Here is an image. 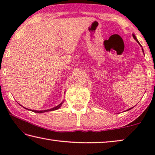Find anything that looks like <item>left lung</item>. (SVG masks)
Listing matches in <instances>:
<instances>
[{
    "label": "left lung",
    "instance_id": "left-lung-1",
    "mask_svg": "<svg viewBox=\"0 0 155 155\" xmlns=\"http://www.w3.org/2000/svg\"><path fill=\"white\" fill-rule=\"evenodd\" d=\"M133 38H134L135 39V40H136V41H137V43L139 44H140V45L141 46V44H140V42H139V41L137 40V38H136V37H135V35H134V34H133ZM142 50H143V48H142ZM133 109V107H131V108H130V109H128V110H127V111H128V110H130V109Z\"/></svg>",
    "mask_w": 155,
    "mask_h": 155
}]
</instances>
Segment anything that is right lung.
Returning a JSON list of instances; mask_svg holds the SVG:
<instances>
[{
	"mask_svg": "<svg viewBox=\"0 0 155 155\" xmlns=\"http://www.w3.org/2000/svg\"><path fill=\"white\" fill-rule=\"evenodd\" d=\"M64 103V102H61V103H60L59 105H57V106H56V107H53V108H52V109H47V110H43V111H35V110H31V111H33V112H35V113H40V114H41V113H44V112H46V111H54V110H57V109H59L60 107H61V106L62 105V104ZM22 106V105H21ZM25 108V107H24ZM26 109H28V110H29L28 109H27V108H25Z\"/></svg>",
	"mask_w": 155,
	"mask_h": 155,
	"instance_id": "1",
	"label": "right lung"
}]
</instances>
